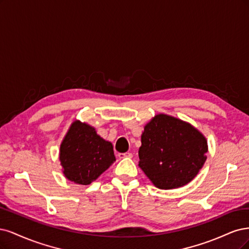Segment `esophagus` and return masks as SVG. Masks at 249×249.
<instances>
[{
  "mask_svg": "<svg viewBox=\"0 0 249 249\" xmlns=\"http://www.w3.org/2000/svg\"><path fill=\"white\" fill-rule=\"evenodd\" d=\"M119 158H132L133 155L131 153H120Z\"/></svg>",
  "mask_w": 249,
  "mask_h": 249,
  "instance_id": "obj_1",
  "label": "esophagus"
}]
</instances>
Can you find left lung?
I'll list each match as a JSON object with an SVG mask.
<instances>
[{
    "instance_id": "1",
    "label": "left lung",
    "mask_w": 249,
    "mask_h": 249,
    "mask_svg": "<svg viewBox=\"0 0 249 249\" xmlns=\"http://www.w3.org/2000/svg\"><path fill=\"white\" fill-rule=\"evenodd\" d=\"M139 166L159 189L186 185L203 167L208 152L205 135L190 123L157 114L143 127Z\"/></svg>"
}]
</instances>
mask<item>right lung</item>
I'll list each match as a JSON object with an SVG mask.
<instances>
[{
	"instance_id": "1",
	"label": "right lung",
	"mask_w": 249,
	"mask_h": 249,
	"mask_svg": "<svg viewBox=\"0 0 249 249\" xmlns=\"http://www.w3.org/2000/svg\"><path fill=\"white\" fill-rule=\"evenodd\" d=\"M59 159L65 178L81 185H89L116 161L113 143L79 120L71 123L64 136Z\"/></svg>"
}]
</instances>
